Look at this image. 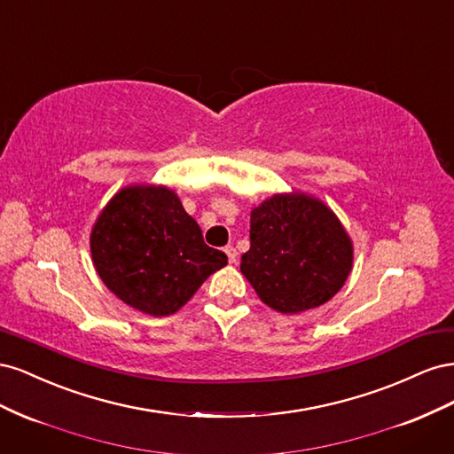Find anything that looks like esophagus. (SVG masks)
Listing matches in <instances>:
<instances>
[{"label":"esophagus","mask_w":454,"mask_h":454,"mask_svg":"<svg viewBox=\"0 0 454 454\" xmlns=\"http://www.w3.org/2000/svg\"><path fill=\"white\" fill-rule=\"evenodd\" d=\"M225 254H227V257H229V263H235L237 255H239L235 246H225Z\"/></svg>","instance_id":"34e87169"}]
</instances>
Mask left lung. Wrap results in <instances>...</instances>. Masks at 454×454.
Listing matches in <instances>:
<instances>
[{
    "label": "left lung",
    "mask_w": 454,
    "mask_h": 454,
    "mask_svg": "<svg viewBox=\"0 0 454 454\" xmlns=\"http://www.w3.org/2000/svg\"><path fill=\"white\" fill-rule=\"evenodd\" d=\"M352 259L348 232L322 200L282 193L252 210L240 270L265 305L297 314L327 303L347 282Z\"/></svg>",
    "instance_id": "left-lung-1"
}]
</instances>
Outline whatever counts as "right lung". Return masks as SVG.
I'll list each match as a JSON object with an SVG mask.
<instances>
[{"instance_id":"add662e5","label":"right lung","mask_w":454,"mask_h":454,"mask_svg":"<svg viewBox=\"0 0 454 454\" xmlns=\"http://www.w3.org/2000/svg\"><path fill=\"white\" fill-rule=\"evenodd\" d=\"M90 254L107 290L151 316L180 310L227 265V255L204 244L195 219L162 185L121 189L96 219Z\"/></svg>"}]
</instances>
